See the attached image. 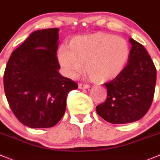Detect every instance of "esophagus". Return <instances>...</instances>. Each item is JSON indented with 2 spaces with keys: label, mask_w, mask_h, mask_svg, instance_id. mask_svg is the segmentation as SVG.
Masks as SVG:
<instances>
[{
  "label": "esophagus",
  "mask_w": 160,
  "mask_h": 160,
  "mask_svg": "<svg viewBox=\"0 0 160 160\" xmlns=\"http://www.w3.org/2000/svg\"><path fill=\"white\" fill-rule=\"evenodd\" d=\"M78 87L80 89H89L90 86L88 84H83V83H79Z\"/></svg>",
  "instance_id": "obj_1"
}]
</instances>
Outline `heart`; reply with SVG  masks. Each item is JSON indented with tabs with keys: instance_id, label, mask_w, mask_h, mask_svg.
I'll return each instance as SVG.
<instances>
[{
	"instance_id": "heart-1",
	"label": "heart",
	"mask_w": 160,
	"mask_h": 160,
	"mask_svg": "<svg viewBox=\"0 0 160 160\" xmlns=\"http://www.w3.org/2000/svg\"><path fill=\"white\" fill-rule=\"evenodd\" d=\"M131 56L124 38L114 34L95 32L71 39L69 49L61 48L58 60L65 73L73 77L82 69L96 83L114 80L123 71Z\"/></svg>"
}]
</instances>
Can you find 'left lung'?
<instances>
[{
  "label": "left lung",
  "instance_id": "obj_1",
  "mask_svg": "<svg viewBox=\"0 0 160 160\" xmlns=\"http://www.w3.org/2000/svg\"><path fill=\"white\" fill-rule=\"evenodd\" d=\"M131 56L123 72L105 83L107 98L96 107L97 113L113 124L135 122L149 109L156 83L155 65L142 44L129 39Z\"/></svg>",
  "mask_w": 160,
  "mask_h": 160
}]
</instances>
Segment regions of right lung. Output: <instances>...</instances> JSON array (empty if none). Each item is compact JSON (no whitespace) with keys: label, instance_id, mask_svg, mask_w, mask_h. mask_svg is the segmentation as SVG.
I'll return each instance as SVG.
<instances>
[{"label":"right lung","instance_id":"right-lung-1","mask_svg":"<svg viewBox=\"0 0 160 160\" xmlns=\"http://www.w3.org/2000/svg\"><path fill=\"white\" fill-rule=\"evenodd\" d=\"M58 31L32 32L12 52L4 71V92L11 109L30 128L56 125L66 112L68 94L78 88L58 72Z\"/></svg>","mask_w":160,"mask_h":160}]
</instances>
